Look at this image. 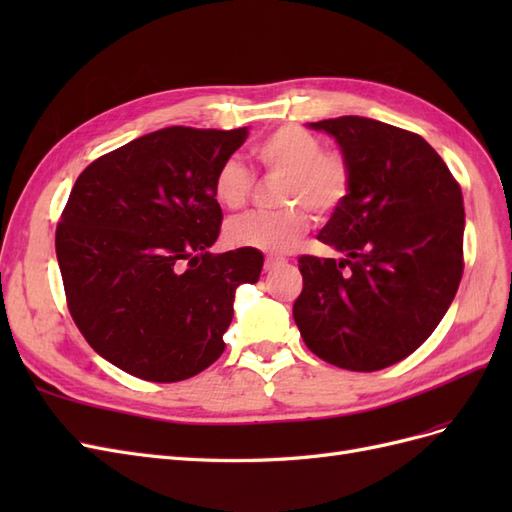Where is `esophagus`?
I'll return each mask as SVG.
<instances>
[{"instance_id": "esophagus-1", "label": "esophagus", "mask_w": 512, "mask_h": 512, "mask_svg": "<svg viewBox=\"0 0 512 512\" xmlns=\"http://www.w3.org/2000/svg\"><path fill=\"white\" fill-rule=\"evenodd\" d=\"M282 265V260L280 258H267L265 260V271H273V269H277V267H280Z\"/></svg>"}]
</instances>
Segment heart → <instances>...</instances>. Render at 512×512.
Returning <instances> with one entry per match:
<instances>
[{
  "mask_svg": "<svg viewBox=\"0 0 512 512\" xmlns=\"http://www.w3.org/2000/svg\"><path fill=\"white\" fill-rule=\"evenodd\" d=\"M254 158L269 173L284 177L282 213H252L226 226V241L262 254H286L297 247L309 228V215L329 218L350 194L352 175L348 162L337 153H324L318 138L299 126L271 132L254 147ZM254 179L239 160H224L213 175V196L224 209L245 207Z\"/></svg>",
  "mask_w": 512,
  "mask_h": 512,
  "instance_id": "b5f03b06",
  "label": "heart"
}]
</instances>
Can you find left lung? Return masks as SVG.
<instances>
[{"instance_id":"obj_1","label":"left lung","mask_w":512,"mask_h":512,"mask_svg":"<svg viewBox=\"0 0 512 512\" xmlns=\"http://www.w3.org/2000/svg\"><path fill=\"white\" fill-rule=\"evenodd\" d=\"M327 132L352 185L318 239L342 258L301 256L292 316L305 346L350 371L412 354L451 307L463 273V196L425 138L369 117L307 123Z\"/></svg>"}]
</instances>
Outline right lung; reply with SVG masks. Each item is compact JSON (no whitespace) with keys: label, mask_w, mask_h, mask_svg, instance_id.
<instances>
[{"label":"right lung","mask_w":512,"mask_h":512,"mask_svg":"<svg viewBox=\"0 0 512 512\" xmlns=\"http://www.w3.org/2000/svg\"><path fill=\"white\" fill-rule=\"evenodd\" d=\"M245 138L247 128H164L74 183L55 235L70 314L130 376L179 382L218 361L237 286L258 282L260 252H209L222 224L213 175Z\"/></svg>","instance_id":"add662e5"}]
</instances>
